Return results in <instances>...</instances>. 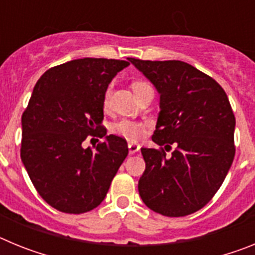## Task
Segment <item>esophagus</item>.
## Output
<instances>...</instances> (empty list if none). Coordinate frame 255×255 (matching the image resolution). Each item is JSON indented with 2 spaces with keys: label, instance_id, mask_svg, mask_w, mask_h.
Returning <instances> with one entry per match:
<instances>
[{
  "label": "esophagus",
  "instance_id": "1",
  "mask_svg": "<svg viewBox=\"0 0 255 255\" xmlns=\"http://www.w3.org/2000/svg\"><path fill=\"white\" fill-rule=\"evenodd\" d=\"M128 148H129V154H135V153H138L139 149H140L138 144L135 143H129Z\"/></svg>",
  "mask_w": 255,
  "mask_h": 255
}]
</instances>
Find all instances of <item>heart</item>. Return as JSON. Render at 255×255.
Instances as JSON below:
<instances>
[{
	"mask_svg": "<svg viewBox=\"0 0 255 255\" xmlns=\"http://www.w3.org/2000/svg\"><path fill=\"white\" fill-rule=\"evenodd\" d=\"M131 88H132V91H134L135 96H136V94L140 93L141 91L149 88V84L145 82H134L131 84ZM110 91H111L110 88L106 91L105 100H103V105L105 106L108 105ZM112 131H114L116 135H119V136H121V138H125L128 139V140H131V141H136L139 140V139L143 138L144 134H145V126H144V124L138 123V121L121 120L112 126Z\"/></svg>",
	"mask_w": 255,
	"mask_h": 255,
	"instance_id": "1",
	"label": "heart"
}]
</instances>
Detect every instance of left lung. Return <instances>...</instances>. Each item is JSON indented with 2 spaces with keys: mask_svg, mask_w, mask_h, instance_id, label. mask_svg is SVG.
Returning a JSON list of instances; mask_svg holds the SVG:
<instances>
[{
  "mask_svg": "<svg viewBox=\"0 0 255 255\" xmlns=\"http://www.w3.org/2000/svg\"><path fill=\"white\" fill-rule=\"evenodd\" d=\"M128 60L155 87L161 111L152 140L141 148L145 171L138 184L144 204L167 217L203 208L221 188L235 155V116L215 79L182 61Z\"/></svg>",
  "mask_w": 255,
  "mask_h": 255,
  "instance_id": "obj_1",
  "label": "left lung"
}]
</instances>
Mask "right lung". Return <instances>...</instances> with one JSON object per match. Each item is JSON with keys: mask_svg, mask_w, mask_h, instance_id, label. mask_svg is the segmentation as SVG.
I'll list each match as a JSON object with an SVG mask.
<instances>
[{"mask_svg": "<svg viewBox=\"0 0 255 255\" xmlns=\"http://www.w3.org/2000/svg\"><path fill=\"white\" fill-rule=\"evenodd\" d=\"M128 61L79 58L47 70L21 116V161L39 195L65 213H85L102 203L129 153L125 139L106 135L103 100ZM105 140L96 151L87 137Z\"/></svg>", "mask_w": 255, "mask_h": 255, "instance_id": "right-lung-1", "label": "right lung"}]
</instances>
